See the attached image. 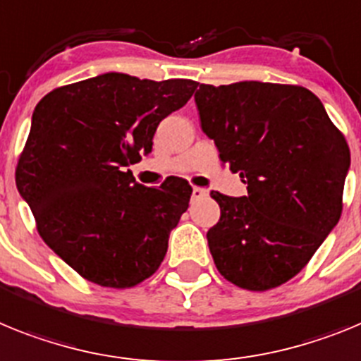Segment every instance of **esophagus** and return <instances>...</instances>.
I'll list each match as a JSON object with an SVG mask.
<instances>
[{
  "label": "esophagus",
  "instance_id": "1",
  "mask_svg": "<svg viewBox=\"0 0 361 361\" xmlns=\"http://www.w3.org/2000/svg\"><path fill=\"white\" fill-rule=\"evenodd\" d=\"M207 194H209V190H207V189H202V187H192V198L194 200L205 198Z\"/></svg>",
  "mask_w": 361,
  "mask_h": 361
}]
</instances>
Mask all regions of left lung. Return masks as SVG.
<instances>
[{"mask_svg": "<svg viewBox=\"0 0 361 361\" xmlns=\"http://www.w3.org/2000/svg\"><path fill=\"white\" fill-rule=\"evenodd\" d=\"M194 99L219 159L247 183L241 198L211 192L221 211L207 233L216 267L241 289L280 287L340 219L350 165L345 136L298 85L202 83Z\"/></svg>", "mask_w": 361, "mask_h": 361, "instance_id": "8db88e82", "label": "left lung"}]
</instances>
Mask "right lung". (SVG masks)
<instances>
[{
    "mask_svg": "<svg viewBox=\"0 0 361 361\" xmlns=\"http://www.w3.org/2000/svg\"><path fill=\"white\" fill-rule=\"evenodd\" d=\"M196 87L106 72L54 89L34 109L16 185L43 241L85 280L128 289L161 265L192 187L181 178L143 187L127 167Z\"/></svg>",
    "mask_w": 361,
    "mask_h": 361,
    "instance_id": "right-lung-1",
    "label": "right lung"
}]
</instances>
